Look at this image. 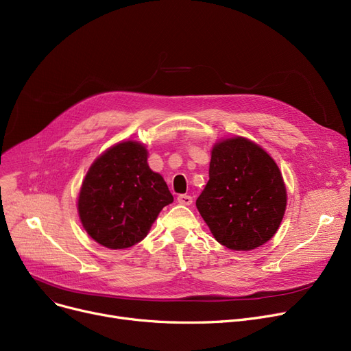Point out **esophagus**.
<instances>
[{"mask_svg":"<svg viewBox=\"0 0 351 351\" xmlns=\"http://www.w3.org/2000/svg\"><path fill=\"white\" fill-rule=\"evenodd\" d=\"M192 202H193V199L189 195H179L178 196V204H180V205L189 206V205H192Z\"/></svg>","mask_w":351,"mask_h":351,"instance_id":"esophagus-1","label":"esophagus"}]
</instances>
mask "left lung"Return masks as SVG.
<instances>
[{
	"label": "left lung",
	"mask_w": 351,
	"mask_h": 351,
	"mask_svg": "<svg viewBox=\"0 0 351 351\" xmlns=\"http://www.w3.org/2000/svg\"><path fill=\"white\" fill-rule=\"evenodd\" d=\"M287 193L278 163L262 146L233 136L212 147L209 180L196 208L216 241L232 250H253L278 232Z\"/></svg>",
	"instance_id": "left-lung-1"
}]
</instances>
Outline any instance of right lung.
Instances as JSON below:
<instances>
[{
    "mask_svg": "<svg viewBox=\"0 0 351 351\" xmlns=\"http://www.w3.org/2000/svg\"><path fill=\"white\" fill-rule=\"evenodd\" d=\"M172 202L166 182L147 165L146 147L123 141L90 165L78 196V215L97 243L118 250L141 242Z\"/></svg>",
    "mask_w": 351,
    "mask_h": 351,
    "instance_id": "1",
    "label": "right lung"
}]
</instances>
